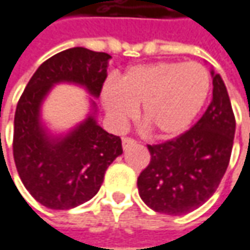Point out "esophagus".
Returning a JSON list of instances; mask_svg holds the SVG:
<instances>
[{
	"instance_id": "34e87169",
	"label": "esophagus",
	"mask_w": 250,
	"mask_h": 250,
	"mask_svg": "<svg viewBox=\"0 0 250 250\" xmlns=\"http://www.w3.org/2000/svg\"><path fill=\"white\" fill-rule=\"evenodd\" d=\"M133 145H136V141L132 139V138H124V139H122V146H124V149H128V147H131Z\"/></svg>"
}]
</instances>
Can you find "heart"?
<instances>
[{"mask_svg": "<svg viewBox=\"0 0 250 250\" xmlns=\"http://www.w3.org/2000/svg\"><path fill=\"white\" fill-rule=\"evenodd\" d=\"M209 91L211 77L204 66L159 62L128 69L118 83H106L101 95L115 126H124L142 105L145 125L156 138L171 139L191 126Z\"/></svg>", "mask_w": 250, "mask_h": 250, "instance_id": "heart-1", "label": "heart"}]
</instances>
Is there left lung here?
<instances>
[{
    "label": "left lung",
    "instance_id": "obj_1",
    "mask_svg": "<svg viewBox=\"0 0 250 250\" xmlns=\"http://www.w3.org/2000/svg\"><path fill=\"white\" fill-rule=\"evenodd\" d=\"M212 100L193 128L159 145H147L150 162L138 177L144 203L156 212L183 215L215 193L231 159L235 115L219 74Z\"/></svg>",
    "mask_w": 250,
    "mask_h": 250
}]
</instances>
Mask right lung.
<instances>
[{"label": "right lung", "mask_w": 250, "mask_h": 250, "mask_svg": "<svg viewBox=\"0 0 250 250\" xmlns=\"http://www.w3.org/2000/svg\"><path fill=\"white\" fill-rule=\"evenodd\" d=\"M109 59L85 47L63 50L39 66L19 98L12 142L15 166L26 190L47 208L70 209L91 200L108 166L122 155L121 138L104 131L94 114L64 136L49 135L41 122V105L57 83H74L100 97Z\"/></svg>", "instance_id": "right-lung-1"}]
</instances>
